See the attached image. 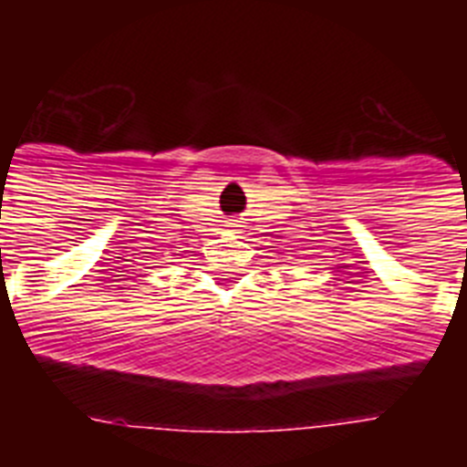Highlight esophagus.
<instances>
[{"instance_id": "esophagus-1", "label": "esophagus", "mask_w": 467, "mask_h": 467, "mask_svg": "<svg viewBox=\"0 0 467 467\" xmlns=\"http://www.w3.org/2000/svg\"><path fill=\"white\" fill-rule=\"evenodd\" d=\"M240 223H242V220H230V223H227V225H230V227H233V230H237V233H240Z\"/></svg>"}]
</instances>
